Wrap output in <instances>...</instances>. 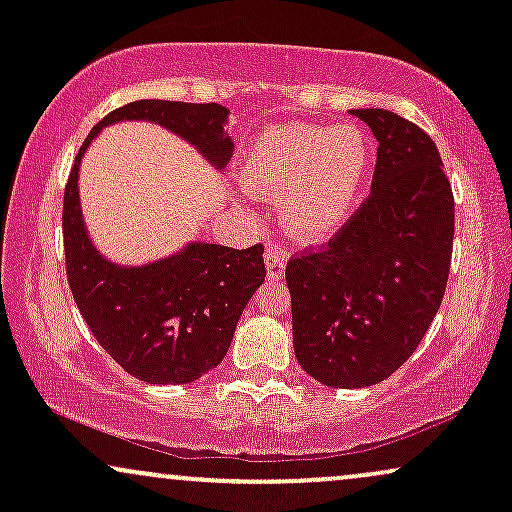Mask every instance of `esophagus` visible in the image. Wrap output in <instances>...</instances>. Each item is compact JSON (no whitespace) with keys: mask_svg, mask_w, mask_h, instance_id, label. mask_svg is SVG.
I'll return each mask as SVG.
<instances>
[{"mask_svg":"<svg viewBox=\"0 0 512 512\" xmlns=\"http://www.w3.org/2000/svg\"><path fill=\"white\" fill-rule=\"evenodd\" d=\"M264 264H267V276L272 281H279L281 276H284V269H286V252L279 248V245H274V248L267 250V255H264Z\"/></svg>","mask_w":512,"mask_h":512,"instance_id":"obj_1","label":"esophagus"}]
</instances>
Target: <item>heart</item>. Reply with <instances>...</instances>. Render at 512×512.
<instances>
[{
  "mask_svg": "<svg viewBox=\"0 0 512 512\" xmlns=\"http://www.w3.org/2000/svg\"><path fill=\"white\" fill-rule=\"evenodd\" d=\"M370 170V144L351 125H284L262 132L243 163L257 195H281V226L315 243L332 236L354 211Z\"/></svg>",
  "mask_w": 512,
  "mask_h": 512,
  "instance_id": "b5f03b06",
  "label": "heart"
}]
</instances>
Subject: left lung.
I'll use <instances>...</instances> for the list:
<instances>
[{"mask_svg":"<svg viewBox=\"0 0 512 512\" xmlns=\"http://www.w3.org/2000/svg\"><path fill=\"white\" fill-rule=\"evenodd\" d=\"M378 139L366 202L325 248L286 264L293 349L327 387L390 378L416 346L448 286L455 199L438 146L390 110H351Z\"/></svg>","mask_w":512,"mask_h":512,"instance_id":"left-lung-1","label":"left lung"}]
</instances>
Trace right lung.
I'll use <instances>...</instances> for the list:
<instances>
[{"label": "right lung", "mask_w": 512, "mask_h": 512, "mask_svg": "<svg viewBox=\"0 0 512 512\" xmlns=\"http://www.w3.org/2000/svg\"><path fill=\"white\" fill-rule=\"evenodd\" d=\"M228 110L219 103L134 101L105 115L74 158L64 187L62 231L67 281L98 344L134 378L151 385H185L216 368L250 296L267 276L264 245L233 250L190 243L178 255L144 267L108 262L88 240L79 207V163L105 125L149 120L197 146L223 168L233 156Z\"/></svg>", "instance_id": "obj_1"}]
</instances>
